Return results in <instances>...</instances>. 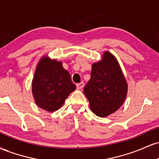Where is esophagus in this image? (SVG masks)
<instances>
[{"mask_svg":"<svg viewBox=\"0 0 159 159\" xmlns=\"http://www.w3.org/2000/svg\"><path fill=\"white\" fill-rule=\"evenodd\" d=\"M76 86H77V88L78 89V90H80V89H82L84 87V82L82 81L81 82V83H78L76 84Z\"/></svg>","mask_w":159,"mask_h":159,"instance_id":"esophagus-1","label":"esophagus"}]
</instances>
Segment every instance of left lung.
<instances>
[{
    "label": "left lung",
    "mask_w": 159,
    "mask_h": 159,
    "mask_svg": "<svg viewBox=\"0 0 159 159\" xmlns=\"http://www.w3.org/2000/svg\"><path fill=\"white\" fill-rule=\"evenodd\" d=\"M127 91V82L117 60L105 52L102 61L92 65L90 79L84 88L91 111L101 117L113 114L122 106Z\"/></svg>",
    "instance_id": "1"
}]
</instances>
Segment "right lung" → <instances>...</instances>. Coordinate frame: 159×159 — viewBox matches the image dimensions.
<instances>
[{"instance_id": "1", "label": "right lung", "mask_w": 159, "mask_h": 159, "mask_svg": "<svg viewBox=\"0 0 159 159\" xmlns=\"http://www.w3.org/2000/svg\"><path fill=\"white\" fill-rule=\"evenodd\" d=\"M75 89L61 62L47 56L40 59L32 81V93L38 106L49 112L58 110Z\"/></svg>"}]
</instances>
